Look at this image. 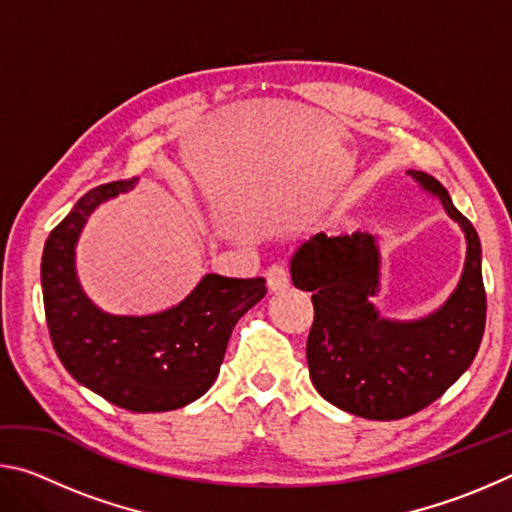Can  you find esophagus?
I'll use <instances>...</instances> for the list:
<instances>
[{
	"instance_id": "34e87169",
	"label": "esophagus",
	"mask_w": 512,
	"mask_h": 512,
	"mask_svg": "<svg viewBox=\"0 0 512 512\" xmlns=\"http://www.w3.org/2000/svg\"><path fill=\"white\" fill-rule=\"evenodd\" d=\"M289 282H291V277H289V268L287 266H284V264L268 266V271H266L268 289H271V291H284V289L289 287Z\"/></svg>"
}]
</instances>
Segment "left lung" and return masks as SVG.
<instances>
[{
	"label": "left lung",
	"mask_w": 512,
	"mask_h": 512,
	"mask_svg": "<svg viewBox=\"0 0 512 512\" xmlns=\"http://www.w3.org/2000/svg\"><path fill=\"white\" fill-rule=\"evenodd\" d=\"M440 198L461 225L467 257L461 282L438 311L420 320L379 316V248L368 232H318L291 257V280L311 291L309 377L329 404L366 420H400L436 402L470 368L485 329L481 241L447 189L422 171H406Z\"/></svg>",
	"instance_id": "1"
}]
</instances>
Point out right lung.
I'll use <instances>...</instances> for the list:
<instances>
[{
    "label": "right lung",
    "mask_w": 512,
    "mask_h": 512,
    "mask_svg": "<svg viewBox=\"0 0 512 512\" xmlns=\"http://www.w3.org/2000/svg\"><path fill=\"white\" fill-rule=\"evenodd\" d=\"M117 180L90 189L42 250V298L51 343L79 384L133 413H162L207 393L237 320L266 296L264 277L205 275L176 307L149 316H115L85 296L74 255L88 216L133 189Z\"/></svg>",
    "instance_id": "add662e5"
}]
</instances>
